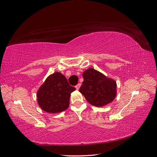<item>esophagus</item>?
<instances>
[{"instance_id": "34e87169", "label": "esophagus", "mask_w": 157, "mask_h": 157, "mask_svg": "<svg viewBox=\"0 0 157 157\" xmlns=\"http://www.w3.org/2000/svg\"><path fill=\"white\" fill-rule=\"evenodd\" d=\"M80 86H81V84H80V83H78V85H77V86H75V89H77V90H79V87H80Z\"/></svg>"}]
</instances>
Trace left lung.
Here are the masks:
<instances>
[{
	"label": "left lung",
	"instance_id": "obj_1",
	"mask_svg": "<svg viewBox=\"0 0 157 157\" xmlns=\"http://www.w3.org/2000/svg\"><path fill=\"white\" fill-rule=\"evenodd\" d=\"M82 75L83 82L79 91L88 102L102 107L113 101L117 93L115 80L91 68L85 70Z\"/></svg>",
	"mask_w": 157,
	"mask_h": 157
}]
</instances>
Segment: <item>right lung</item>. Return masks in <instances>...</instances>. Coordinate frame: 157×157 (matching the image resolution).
Returning a JSON list of instances; mask_svg holds the SVG:
<instances>
[{
    "instance_id": "obj_1",
    "label": "right lung",
    "mask_w": 157,
    "mask_h": 157,
    "mask_svg": "<svg viewBox=\"0 0 157 157\" xmlns=\"http://www.w3.org/2000/svg\"><path fill=\"white\" fill-rule=\"evenodd\" d=\"M75 90V88L70 86L65 76L56 71L47 77L38 89V105L47 113H61L68 108L71 93Z\"/></svg>"
}]
</instances>
